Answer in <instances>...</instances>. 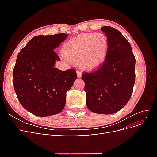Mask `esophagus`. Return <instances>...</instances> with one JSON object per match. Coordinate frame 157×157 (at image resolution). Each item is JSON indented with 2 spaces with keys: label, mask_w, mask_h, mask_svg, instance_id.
Instances as JSON below:
<instances>
[{
  "label": "esophagus",
  "mask_w": 157,
  "mask_h": 157,
  "mask_svg": "<svg viewBox=\"0 0 157 157\" xmlns=\"http://www.w3.org/2000/svg\"><path fill=\"white\" fill-rule=\"evenodd\" d=\"M77 77L78 78H80L82 77V73H81V71H79V70L77 71Z\"/></svg>",
  "instance_id": "obj_1"
}]
</instances>
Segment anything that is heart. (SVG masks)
Here are the masks:
<instances>
[{
	"mask_svg": "<svg viewBox=\"0 0 157 157\" xmlns=\"http://www.w3.org/2000/svg\"><path fill=\"white\" fill-rule=\"evenodd\" d=\"M109 49L107 36L101 33H84L68 40L61 52L63 58L73 63L79 61L82 69H97L105 62Z\"/></svg>",
	"mask_w": 157,
	"mask_h": 157,
	"instance_id": "heart-1",
	"label": "heart"
}]
</instances>
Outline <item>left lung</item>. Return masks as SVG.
<instances>
[{"mask_svg": "<svg viewBox=\"0 0 157 157\" xmlns=\"http://www.w3.org/2000/svg\"><path fill=\"white\" fill-rule=\"evenodd\" d=\"M109 49L104 63L97 70L85 72L86 105L92 112L113 114L120 111L130 100L135 83L136 59L131 46L121 33L104 26Z\"/></svg>", "mask_w": 157, "mask_h": 157, "instance_id": "8db88e82", "label": "left lung"}]
</instances>
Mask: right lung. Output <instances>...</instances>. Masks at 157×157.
<instances>
[{"mask_svg": "<svg viewBox=\"0 0 157 157\" xmlns=\"http://www.w3.org/2000/svg\"><path fill=\"white\" fill-rule=\"evenodd\" d=\"M67 36L65 33L36 36L18 53L13 88L21 105L33 115H56L65 107L66 93L77 75L74 69L54 67L56 61L60 60L54 49Z\"/></svg>", "mask_w": 157, "mask_h": 157, "instance_id": "obj_1", "label": "right lung"}]
</instances>
